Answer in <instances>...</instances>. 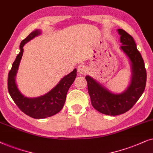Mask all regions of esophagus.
Returning a JSON list of instances; mask_svg holds the SVG:
<instances>
[{
  "label": "esophagus",
  "instance_id": "1",
  "mask_svg": "<svg viewBox=\"0 0 153 153\" xmlns=\"http://www.w3.org/2000/svg\"><path fill=\"white\" fill-rule=\"evenodd\" d=\"M87 68L85 65L80 64L78 66V72L79 74H84V73L86 72Z\"/></svg>",
  "mask_w": 153,
  "mask_h": 153
}]
</instances>
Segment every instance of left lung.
Masks as SVG:
<instances>
[{
  "instance_id": "8db88e82",
  "label": "left lung",
  "mask_w": 153,
  "mask_h": 153,
  "mask_svg": "<svg viewBox=\"0 0 153 153\" xmlns=\"http://www.w3.org/2000/svg\"><path fill=\"white\" fill-rule=\"evenodd\" d=\"M120 35L121 49L131 61V84L125 92L115 94L89 76H86L87 89L92 106L108 115H121L127 112L137 102L145 90L147 73L141 54L136 48L133 37L123 29L117 30Z\"/></svg>"
}]
</instances>
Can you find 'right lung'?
<instances>
[{
  "instance_id": "right-lung-1",
  "label": "right lung",
  "mask_w": 153,
  "mask_h": 153,
  "mask_svg": "<svg viewBox=\"0 0 153 153\" xmlns=\"http://www.w3.org/2000/svg\"><path fill=\"white\" fill-rule=\"evenodd\" d=\"M40 31H33L20 44V52L13 62L8 73L7 89L10 97L21 111L35 119H42L58 113L63 108L66 101L68 89L76 78V69L64 77L59 84L50 91L42 97L27 98L22 94L15 84V75L24 52V45L34 37L39 35Z\"/></svg>"
}]
</instances>
